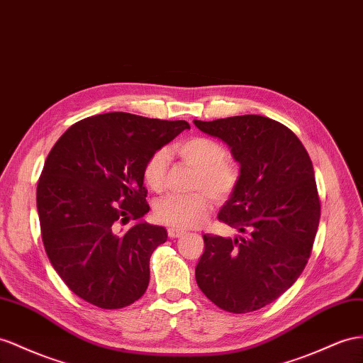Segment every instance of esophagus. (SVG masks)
<instances>
[{"label": "esophagus", "mask_w": 363, "mask_h": 363, "mask_svg": "<svg viewBox=\"0 0 363 363\" xmlns=\"http://www.w3.org/2000/svg\"><path fill=\"white\" fill-rule=\"evenodd\" d=\"M167 233H169V238L172 239H176V238H181L184 235V231L179 230V228H174V227H170L169 230H167Z\"/></svg>", "instance_id": "1"}]
</instances>
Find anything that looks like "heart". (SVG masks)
Masks as SVG:
<instances>
[{"label":"heart","instance_id":"heart-1","mask_svg":"<svg viewBox=\"0 0 363 363\" xmlns=\"http://www.w3.org/2000/svg\"><path fill=\"white\" fill-rule=\"evenodd\" d=\"M173 153L196 169L191 187L207 191L216 202L227 201L238 189L240 179L239 167L227 157L225 147L216 139L194 136L176 144ZM167 169L169 152L156 150L148 156L143 169L147 187L153 191H161L165 185ZM206 194L196 191L164 196L155 203V216L162 224L174 228L199 227L210 213V197Z\"/></svg>","mask_w":363,"mask_h":363}]
</instances>
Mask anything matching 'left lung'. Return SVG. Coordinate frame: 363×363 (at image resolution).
Wrapping results in <instances>:
<instances>
[{
	"instance_id": "obj_1",
	"label": "left lung",
	"mask_w": 363,
	"mask_h": 363,
	"mask_svg": "<svg viewBox=\"0 0 363 363\" xmlns=\"http://www.w3.org/2000/svg\"><path fill=\"white\" fill-rule=\"evenodd\" d=\"M194 125L222 139L240 165L238 189L218 219L242 233L203 235L196 282L222 310L256 311L285 293L308 262L320 219L313 164L299 138L270 118L196 119Z\"/></svg>"
}]
</instances>
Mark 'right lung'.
Here are the masks:
<instances>
[{
  "label": "right lung",
  "instance_id": "add662e5",
  "mask_svg": "<svg viewBox=\"0 0 363 363\" xmlns=\"http://www.w3.org/2000/svg\"><path fill=\"white\" fill-rule=\"evenodd\" d=\"M185 128L187 121L111 111L78 121L53 145L36 187L41 236L55 272L81 299L116 310L145 293L167 231L141 220L150 210L143 169ZM130 218L140 222L123 232Z\"/></svg>",
  "mask_w": 363,
  "mask_h": 363
}]
</instances>
